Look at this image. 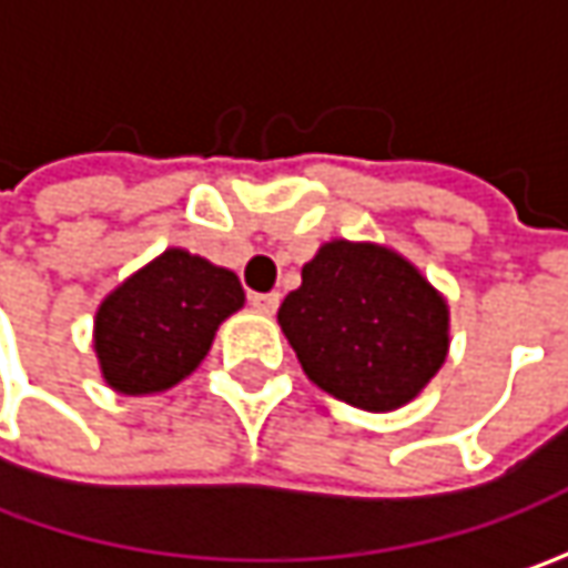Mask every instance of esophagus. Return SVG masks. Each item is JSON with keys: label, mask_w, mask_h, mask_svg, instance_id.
<instances>
[{"label": "esophagus", "mask_w": 568, "mask_h": 568, "mask_svg": "<svg viewBox=\"0 0 568 568\" xmlns=\"http://www.w3.org/2000/svg\"><path fill=\"white\" fill-rule=\"evenodd\" d=\"M250 303L255 313H262V316H272L274 310H277V303H281V294H252Z\"/></svg>", "instance_id": "esophagus-1"}]
</instances>
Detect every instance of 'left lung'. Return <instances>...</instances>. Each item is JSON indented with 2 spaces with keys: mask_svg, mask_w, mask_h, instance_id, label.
Masks as SVG:
<instances>
[{
  "mask_svg": "<svg viewBox=\"0 0 568 568\" xmlns=\"http://www.w3.org/2000/svg\"><path fill=\"white\" fill-rule=\"evenodd\" d=\"M277 325L310 382L373 414L414 402L448 357L446 296L382 243H322Z\"/></svg>",
  "mask_w": 568,
  "mask_h": 568,
  "instance_id": "obj_1",
  "label": "left lung"
}]
</instances>
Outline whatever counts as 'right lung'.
Returning <instances> with one entry per match:
<instances>
[{"label": "right lung", "mask_w": 568, "mask_h": 568, "mask_svg": "<svg viewBox=\"0 0 568 568\" xmlns=\"http://www.w3.org/2000/svg\"><path fill=\"white\" fill-rule=\"evenodd\" d=\"M243 303L230 268L180 246L161 252L98 306L100 376L120 395H161L199 369L221 322Z\"/></svg>", "instance_id": "add662e5"}]
</instances>
